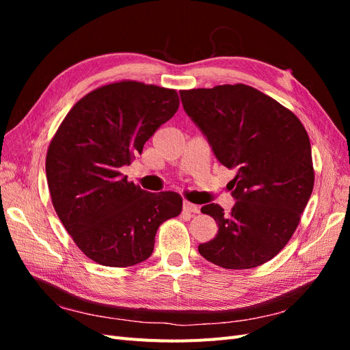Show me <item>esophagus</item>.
Here are the masks:
<instances>
[{
	"label": "esophagus",
	"instance_id": "obj_1",
	"mask_svg": "<svg viewBox=\"0 0 350 350\" xmlns=\"http://www.w3.org/2000/svg\"><path fill=\"white\" fill-rule=\"evenodd\" d=\"M183 208H184V211H187V213H191V215H196V213H198V211H200L198 206L191 204V203H188V201H184Z\"/></svg>",
	"mask_w": 350,
	"mask_h": 350
}]
</instances>
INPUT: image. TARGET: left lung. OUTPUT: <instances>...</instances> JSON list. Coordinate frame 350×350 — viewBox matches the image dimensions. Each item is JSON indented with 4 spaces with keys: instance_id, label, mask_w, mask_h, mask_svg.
Wrapping results in <instances>:
<instances>
[{
    "instance_id": "8db88e82",
    "label": "left lung",
    "mask_w": 350,
    "mask_h": 350,
    "mask_svg": "<svg viewBox=\"0 0 350 350\" xmlns=\"http://www.w3.org/2000/svg\"><path fill=\"white\" fill-rule=\"evenodd\" d=\"M184 111L203 133L217 161L235 169L228 184L230 213L201 207L217 235L198 252L224 269H252L288 243L314 187L310 137L296 115L245 84L181 90Z\"/></svg>"
}]
</instances>
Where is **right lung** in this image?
Listing matches in <instances>:
<instances>
[{
  "label": "right lung",
  "mask_w": 350,
  "mask_h": 350,
  "mask_svg": "<svg viewBox=\"0 0 350 350\" xmlns=\"http://www.w3.org/2000/svg\"><path fill=\"white\" fill-rule=\"evenodd\" d=\"M178 107L174 89L107 84L74 105L49 144L52 204L76 245L102 266L147 260L157 228L181 213L179 194L147 193L121 174Z\"/></svg>",
  "instance_id": "add662e5"
}]
</instances>
